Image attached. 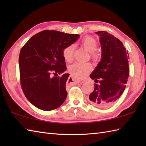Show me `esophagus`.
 Returning a JSON list of instances; mask_svg holds the SVG:
<instances>
[{
	"label": "esophagus",
	"instance_id": "1",
	"mask_svg": "<svg viewBox=\"0 0 146 146\" xmlns=\"http://www.w3.org/2000/svg\"><path fill=\"white\" fill-rule=\"evenodd\" d=\"M68 80H72V81H73V82H80V80H79L78 79H77V78H75V77H73V76H70V78H68Z\"/></svg>",
	"mask_w": 146,
	"mask_h": 146
}]
</instances>
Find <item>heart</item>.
Wrapping results in <instances>:
<instances>
[{
    "label": "heart",
    "mask_w": 146,
    "mask_h": 146,
    "mask_svg": "<svg viewBox=\"0 0 146 146\" xmlns=\"http://www.w3.org/2000/svg\"><path fill=\"white\" fill-rule=\"evenodd\" d=\"M81 44L86 51L91 52L90 56L93 60H97L99 56L96 51L98 48V43L96 39L90 36H86L81 41ZM75 46L70 44L64 48L63 50V56L65 61L68 63L72 61L74 59ZM93 69L92 65L90 63H75L70 65L68 68L70 73L77 78H82L89 73Z\"/></svg>",
    "instance_id": "b5f03b06"
}]
</instances>
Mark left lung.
I'll return each mask as SVG.
<instances>
[{"label": "left lung", "instance_id": "left-lung-1", "mask_svg": "<svg viewBox=\"0 0 146 146\" xmlns=\"http://www.w3.org/2000/svg\"><path fill=\"white\" fill-rule=\"evenodd\" d=\"M100 37L102 60L90 78L95 80L94 90L89 102L94 106L107 108L119 100L129 78V56L123 43L106 31L97 32ZM99 81V84L97 83Z\"/></svg>", "mask_w": 146, "mask_h": 146}]
</instances>
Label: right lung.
Returning <instances> with one entry per match:
<instances>
[{
    "label": "right lung",
    "mask_w": 146,
    "mask_h": 146,
    "mask_svg": "<svg viewBox=\"0 0 146 146\" xmlns=\"http://www.w3.org/2000/svg\"><path fill=\"white\" fill-rule=\"evenodd\" d=\"M79 36L44 30L34 35L22 47L19 57L21 88L27 100L39 109L54 110L66 100V83L70 74L52 78L51 75L66 70L63 50Z\"/></svg>",
    "instance_id": "obj_1"
}]
</instances>
